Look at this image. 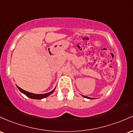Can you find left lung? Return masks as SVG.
Masks as SVG:
<instances>
[{
    "mask_svg": "<svg viewBox=\"0 0 133 133\" xmlns=\"http://www.w3.org/2000/svg\"><path fill=\"white\" fill-rule=\"evenodd\" d=\"M82 96L83 97H85V98H87V99H94V98H90V97H87V96H84V95H82Z\"/></svg>",
    "mask_w": 133,
    "mask_h": 133,
    "instance_id": "obj_1",
    "label": "left lung"
}]
</instances>
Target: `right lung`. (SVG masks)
<instances>
[{"label":"right lung","mask_w":133,"mask_h":133,"mask_svg":"<svg viewBox=\"0 0 133 133\" xmlns=\"http://www.w3.org/2000/svg\"><path fill=\"white\" fill-rule=\"evenodd\" d=\"M17 87L18 88V89L20 90L21 92H22V94L26 95L28 97L31 98V99H42L45 97H48L49 95L51 94H53V92H54L55 89H56V88H55L53 90L46 94H32V93H31V92L24 90L23 89H21V88L18 86H17Z\"/></svg>","instance_id":"add662e5"}]
</instances>
